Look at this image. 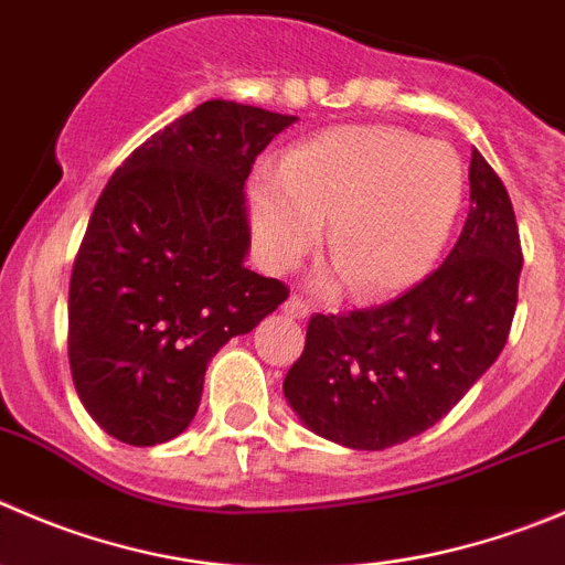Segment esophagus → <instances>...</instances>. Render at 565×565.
I'll use <instances>...</instances> for the list:
<instances>
[{
  "instance_id": "esophagus-1",
  "label": "esophagus",
  "mask_w": 565,
  "mask_h": 565,
  "mask_svg": "<svg viewBox=\"0 0 565 565\" xmlns=\"http://www.w3.org/2000/svg\"><path fill=\"white\" fill-rule=\"evenodd\" d=\"M282 310H286L288 316H294V319H305V316H310V305L305 302L302 297H297V294L286 299V305H282Z\"/></svg>"
}]
</instances>
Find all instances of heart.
Segmentation results:
<instances>
[{
    "mask_svg": "<svg viewBox=\"0 0 565 565\" xmlns=\"http://www.w3.org/2000/svg\"><path fill=\"white\" fill-rule=\"evenodd\" d=\"M466 177L452 147L391 127H338L299 143L277 177L246 191L257 257L274 274L297 266L321 238L332 260L316 286L354 282L360 297L405 291L447 244Z\"/></svg>",
    "mask_w": 565,
    "mask_h": 565,
    "instance_id": "obj_1",
    "label": "heart"
}]
</instances>
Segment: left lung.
Listing matches in <instances>:
<instances>
[{
  "label": "left lung",
  "instance_id": "8db88e82",
  "mask_svg": "<svg viewBox=\"0 0 565 565\" xmlns=\"http://www.w3.org/2000/svg\"><path fill=\"white\" fill-rule=\"evenodd\" d=\"M469 185V218L444 266L388 305L310 319L282 394L316 435L394 447L447 416L499 358L519 299V227L477 149Z\"/></svg>",
  "mask_w": 565,
  "mask_h": 565
}]
</instances>
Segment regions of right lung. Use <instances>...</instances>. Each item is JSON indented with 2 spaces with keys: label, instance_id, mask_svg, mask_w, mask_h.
Instances as JSON below:
<instances>
[{
  "label": "right lung",
  "instance_id": "add662e5",
  "mask_svg": "<svg viewBox=\"0 0 565 565\" xmlns=\"http://www.w3.org/2000/svg\"><path fill=\"white\" fill-rule=\"evenodd\" d=\"M297 116L211 99L143 141L102 191L68 286L79 402L130 447L177 438L207 363L288 299L244 266V182Z\"/></svg>",
  "mask_w": 565,
  "mask_h": 565
}]
</instances>
